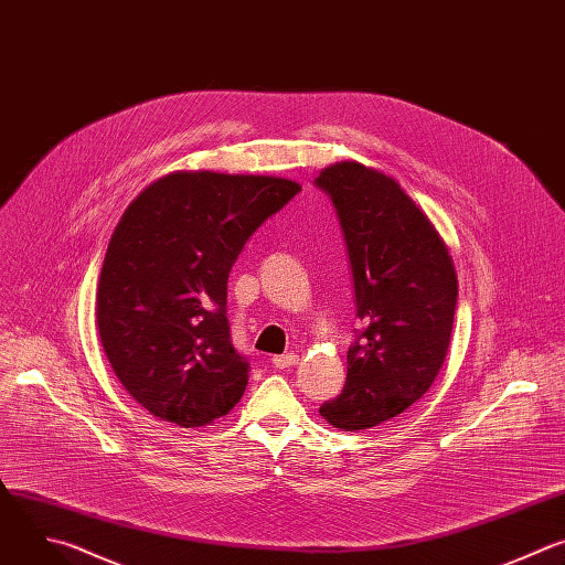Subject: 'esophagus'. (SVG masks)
<instances>
[{"mask_svg":"<svg viewBox=\"0 0 565 565\" xmlns=\"http://www.w3.org/2000/svg\"><path fill=\"white\" fill-rule=\"evenodd\" d=\"M271 363H274L278 370H287V367H291V365L298 363V356H296V354H280V356H274Z\"/></svg>","mask_w":565,"mask_h":565,"instance_id":"obj_1","label":"esophagus"}]
</instances>
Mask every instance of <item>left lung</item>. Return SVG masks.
I'll use <instances>...</instances> for the list:
<instances>
[{"mask_svg": "<svg viewBox=\"0 0 565 565\" xmlns=\"http://www.w3.org/2000/svg\"><path fill=\"white\" fill-rule=\"evenodd\" d=\"M348 243L363 331L348 350V381L320 416L359 431L403 414L434 383L452 338L459 280L429 217L401 184L361 162L320 171Z\"/></svg>", "mask_w": 565, "mask_h": 565, "instance_id": "8db88e82", "label": "left lung"}]
</instances>
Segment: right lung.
Wrapping results in <instances>:
<instances>
[{"label": "right lung", "instance_id": "obj_1", "mask_svg": "<svg viewBox=\"0 0 565 565\" xmlns=\"http://www.w3.org/2000/svg\"><path fill=\"white\" fill-rule=\"evenodd\" d=\"M300 184L175 171L149 184L110 236L95 294L104 354L153 416L202 427L241 401L249 363L232 345L227 280L243 247Z\"/></svg>", "mask_w": 565, "mask_h": 565}]
</instances>
